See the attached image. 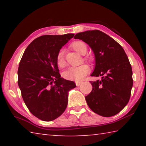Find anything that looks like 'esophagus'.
I'll return each instance as SVG.
<instances>
[{"label": "esophagus", "mask_w": 146, "mask_h": 146, "mask_svg": "<svg viewBox=\"0 0 146 146\" xmlns=\"http://www.w3.org/2000/svg\"><path fill=\"white\" fill-rule=\"evenodd\" d=\"M75 84H76V86H79L81 84H82V82H80V81H76Z\"/></svg>", "instance_id": "esophagus-1"}]
</instances>
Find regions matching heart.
<instances>
[{
    "label": "heart",
    "mask_w": 146,
    "mask_h": 146,
    "mask_svg": "<svg viewBox=\"0 0 146 146\" xmlns=\"http://www.w3.org/2000/svg\"><path fill=\"white\" fill-rule=\"evenodd\" d=\"M71 47L76 52L84 55L87 52L88 47L84 42L81 40H76L71 43ZM85 60L90 61V59L86 57ZM56 62L60 68H63L66 66V60L64 55L63 49H60L56 54ZM90 71V68L87 64H83L76 67H71L66 70L63 73L64 77L68 80L80 81L88 75Z\"/></svg>",
    "instance_id": "obj_1"
}]
</instances>
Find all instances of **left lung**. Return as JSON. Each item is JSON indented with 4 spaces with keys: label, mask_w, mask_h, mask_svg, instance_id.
I'll return each mask as SVG.
<instances>
[{
    "label": "left lung",
    "mask_w": 146,
    "mask_h": 146,
    "mask_svg": "<svg viewBox=\"0 0 146 146\" xmlns=\"http://www.w3.org/2000/svg\"><path fill=\"white\" fill-rule=\"evenodd\" d=\"M75 38L87 43L95 57V67L91 76H102L91 82L92 91L85 97L91 110L102 117H112L122 111L130 98L133 72L129 59L119 44L99 30L75 35Z\"/></svg>",
    "instance_id": "1"
}]
</instances>
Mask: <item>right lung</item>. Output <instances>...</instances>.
Returning a JSON list of instances; mask_svg holds the SVG:
<instances>
[{
    "label": "right lung",
    "instance_id": "add662e5",
    "mask_svg": "<svg viewBox=\"0 0 146 146\" xmlns=\"http://www.w3.org/2000/svg\"><path fill=\"white\" fill-rule=\"evenodd\" d=\"M74 36H40L29 44L18 69V84L22 97L32 114L43 121H52L62 114L68 92L76 87L73 81L60 77L56 54Z\"/></svg>",
    "mask_w": 146,
    "mask_h": 146
}]
</instances>
